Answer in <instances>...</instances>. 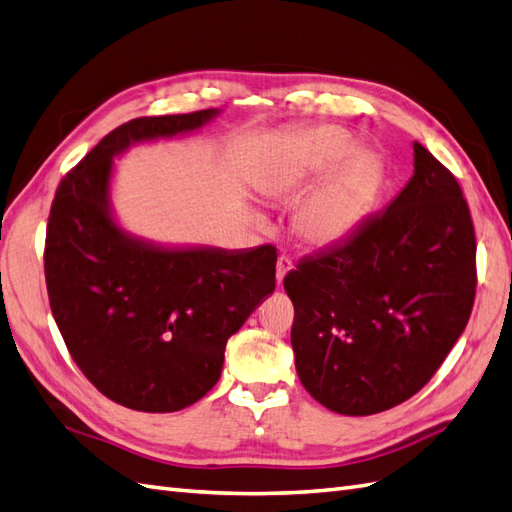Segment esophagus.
Here are the masks:
<instances>
[{
	"instance_id": "1",
	"label": "esophagus",
	"mask_w": 512,
	"mask_h": 512,
	"mask_svg": "<svg viewBox=\"0 0 512 512\" xmlns=\"http://www.w3.org/2000/svg\"><path fill=\"white\" fill-rule=\"evenodd\" d=\"M290 270H292V259L288 255H279V259H277V281L281 283L283 277L288 275Z\"/></svg>"
}]
</instances>
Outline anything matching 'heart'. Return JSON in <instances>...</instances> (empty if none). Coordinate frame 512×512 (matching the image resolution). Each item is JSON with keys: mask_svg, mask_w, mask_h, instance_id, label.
<instances>
[{"mask_svg": "<svg viewBox=\"0 0 512 512\" xmlns=\"http://www.w3.org/2000/svg\"><path fill=\"white\" fill-rule=\"evenodd\" d=\"M349 148L351 139L342 128H314L303 137L294 165L279 181V189L290 192L341 159L296 216V229L307 242L329 244L347 235L379 181V163L373 154L349 152Z\"/></svg>", "mask_w": 512, "mask_h": 512, "instance_id": "1", "label": "heart"}]
</instances>
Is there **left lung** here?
Segmentation results:
<instances>
[{"mask_svg": "<svg viewBox=\"0 0 512 512\" xmlns=\"http://www.w3.org/2000/svg\"><path fill=\"white\" fill-rule=\"evenodd\" d=\"M475 285L467 200L456 176L414 141V176L388 209L283 279L301 384L347 417L399 406L465 331Z\"/></svg>", "mask_w": 512, "mask_h": 512, "instance_id": "left-lung-1", "label": "left lung"}]
</instances>
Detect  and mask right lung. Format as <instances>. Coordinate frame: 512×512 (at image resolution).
I'll return each instance as SVG.
<instances>
[{"label":"right lung","mask_w":512,"mask_h":512,"mask_svg":"<svg viewBox=\"0 0 512 512\" xmlns=\"http://www.w3.org/2000/svg\"><path fill=\"white\" fill-rule=\"evenodd\" d=\"M213 115L117 126L63 176L52 200L43 261L58 331L89 382L130 410L176 412L205 397L220 379L227 340L275 292V246L163 251L111 220L115 154L196 130Z\"/></svg>","instance_id":"right-lung-1"}]
</instances>
